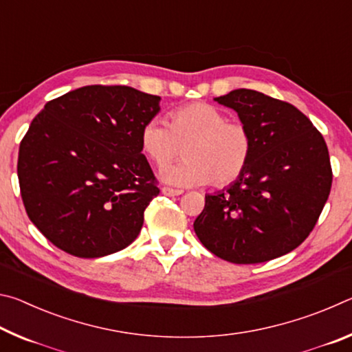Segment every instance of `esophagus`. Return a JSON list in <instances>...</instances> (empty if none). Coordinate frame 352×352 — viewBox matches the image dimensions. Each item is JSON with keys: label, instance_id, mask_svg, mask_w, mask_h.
Wrapping results in <instances>:
<instances>
[{"label": "esophagus", "instance_id": "1", "mask_svg": "<svg viewBox=\"0 0 352 352\" xmlns=\"http://www.w3.org/2000/svg\"><path fill=\"white\" fill-rule=\"evenodd\" d=\"M162 192L168 197H175V195H182L183 190L182 189H172V188H163Z\"/></svg>", "mask_w": 352, "mask_h": 352}]
</instances>
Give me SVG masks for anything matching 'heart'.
Masks as SVG:
<instances>
[{
  "mask_svg": "<svg viewBox=\"0 0 352 352\" xmlns=\"http://www.w3.org/2000/svg\"><path fill=\"white\" fill-rule=\"evenodd\" d=\"M140 141L142 152L158 168L180 157L184 147L186 160L160 174L172 186H200L211 180L223 186L242 174L252 153L248 129L205 102L170 111L169 126L163 119H148Z\"/></svg>",
  "mask_w": 352,
  "mask_h": 352,
  "instance_id": "obj_1",
  "label": "heart"
}]
</instances>
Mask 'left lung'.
Masks as SVG:
<instances>
[{
  "mask_svg": "<svg viewBox=\"0 0 352 352\" xmlns=\"http://www.w3.org/2000/svg\"><path fill=\"white\" fill-rule=\"evenodd\" d=\"M252 135L247 168L205 195L194 231L205 248L234 264H258L295 250L311 234L331 192L323 136L292 104L239 88L214 98Z\"/></svg>",
  "mask_w": 352,
  "mask_h": 352,
  "instance_id": "obj_1",
  "label": "left lung"
}]
</instances>
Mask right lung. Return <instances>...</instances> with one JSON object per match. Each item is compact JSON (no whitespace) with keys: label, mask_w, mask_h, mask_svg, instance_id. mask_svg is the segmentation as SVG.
<instances>
[{"label":"right lung","mask_w":352,"mask_h":352,"mask_svg":"<svg viewBox=\"0 0 352 352\" xmlns=\"http://www.w3.org/2000/svg\"><path fill=\"white\" fill-rule=\"evenodd\" d=\"M160 96L132 87L88 85L50 100L19 152L21 199L47 241L77 258L129 247L157 188L141 129Z\"/></svg>","instance_id":"obj_1"}]
</instances>
